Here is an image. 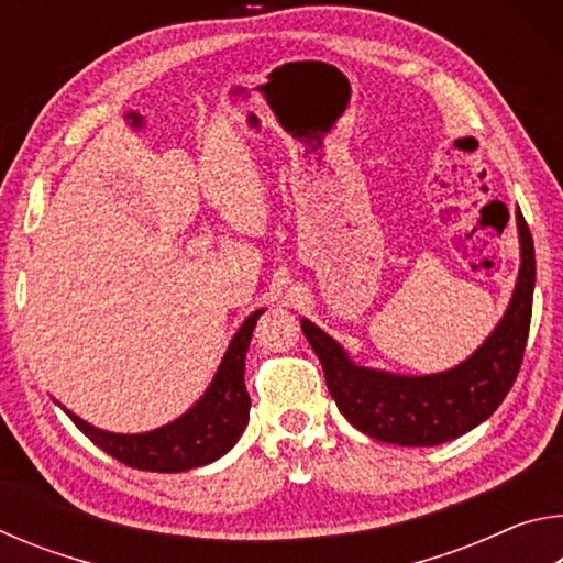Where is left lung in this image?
<instances>
[{
    "label": "left lung",
    "mask_w": 563,
    "mask_h": 563,
    "mask_svg": "<svg viewBox=\"0 0 563 563\" xmlns=\"http://www.w3.org/2000/svg\"><path fill=\"white\" fill-rule=\"evenodd\" d=\"M521 238V271L504 320L489 340L442 375L399 377L352 365L335 340L310 320L302 332L325 369V383L340 412L352 427L379 442L399 446H434L456 440L494 415L519 375L531 325L533 241L523 216L517 213Z\"/></svg>",
    "instance_id": "1"
}]
</instances>
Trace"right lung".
<instances>
[{
    "label": "right lung",
    "instance_id": "1",
    "mask_svg": "<svg viewBox=\"0 0 563 563\" xmlns=\"http://www.w3.org/2000/svg\"><path fill=\"white\" fill-rule=\"evenodd\" d=\"M261 316L263 310L253 312L238 330L201 402L161 430L146 434H113L97 430L66 409L64 412L99 450L111 454L121 464L133 466V470L186 472L194 466L216 462L238 442L247 424L251 397H247L243 383V369L245 352Z\"/></svg>",
    "mask_w": 563,
    "mask_h": 563
}]
</instances>
